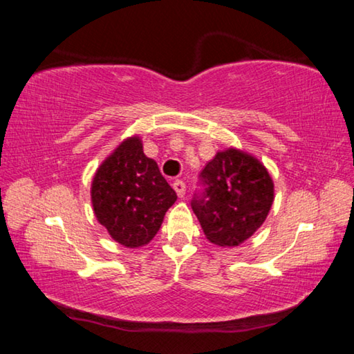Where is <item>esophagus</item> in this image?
Wrapping results in <instances>:
<instances>
[{"label":"esophagus","mask_w":354,"mask_h":354,"mask_svg":"<svg viewBox=\"0 0 354 354\" xmlns=\"http://www.w3.org/2000/svg\"><path fill=\"white\" fill-rule=\"evenodd\" d=\"M173 189H175L179 198H183V196L185 195V184L181 181V179H176V181L173 183Z\"/></svg>","instance_id":"1"}]
</instances>
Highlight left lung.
Wrapping results in <instances>:
<instances>
[{
  "instance_id": "obj_1",
  "label": "left lung",
  "mask_w": 354,
  "mask_h": 354,
  "mask_svg": "<svg viewBox=\"0 0 354 354\" xmlns=\"http://www.w3.org/2000/svg\"><path fill=\"white\" fill-rule=\"evenodd\" d=\"M205 194L192 209L206 239L223 248L239 247L259 230L274 200V184L259 159L230 147L217 151L201 171Z\"/></svg>"
}]
</instances>
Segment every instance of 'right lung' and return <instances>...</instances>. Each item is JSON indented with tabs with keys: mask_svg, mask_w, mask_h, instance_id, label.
<instances>
[{
	"mask_svg": "<svg viewBox=\"0 0 354 354\" xmlns=\"http://www.w3.org/2000/svg\"><path fill=\"white\" fill-rule=\"evenodd\" d=\"M93 214L117 243L140 248L153 241L176 194L154 159L143 153L139 136H131L95 171Z\"/></svg>",
	"mask_w": 354,
	"mask_h": 354,
	"instance_id": "obj_1",
	"label": "right lung"
}]
</instances>
